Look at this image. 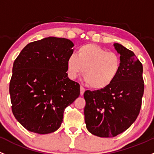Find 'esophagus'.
I'll use <instances>...</instances> for the list:
<instances>
[{
  "instance_id": "1",
  "label": "esophagus",
  "mask_w": 154,
  "mask_h": 154,
  "mask_svg": "<svg viewBox=\"0 0 154 154\" xmlns=\"http://www.w3.org/2000/svg\"><path fill=\"white\" fill-rule=\"evenodd\" d=\"M84 92H85V88L83 87L80 86V95H83Z\"/></svg>"
}]
</instances>
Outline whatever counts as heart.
Returning a JSON list of instances; mask_svg holds the SVG:
<instances>
[{
	"instance_id": "heart-1",
	"label": "heart",
	"mask_w": 154,
	"mask_h": 154,
	"mask_svg": "<svg viewBox=\"0 0 154 154\" xmlns=\"http://www.w3.org/2000/svg\"><path fill=\"white\" fill-rule=\"evenodd\" d=\"M121 65L120 57L116 53L108 52L93 43L79 47L77 55L71 54L66 62L71 79L76 78L83 71V78L95 90L104 89L111 85L120 72Z\"/></svg>"
}]
</instances>
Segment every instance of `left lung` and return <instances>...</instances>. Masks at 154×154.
I'll return each mask as SVG.
<instances>
[{
    "instance_id": "left-lung-1",
    "label": "left lung",
    "mask_w": 154,
    "mask_h": 154,
    "mask_svg": "<svg viewBox=\"0 0 154 154\" xmlns=\"http://www.w3.org/2000/svg\"><path fill=\"white\" fill-rule=\"evenodd\" d=\"M114 46L122 63L116 80L104 89L84 93L86 128L100 137H114L127 130L140 114L144 93L140 61L122 45Z\"/></svg>"
}]
</instances>
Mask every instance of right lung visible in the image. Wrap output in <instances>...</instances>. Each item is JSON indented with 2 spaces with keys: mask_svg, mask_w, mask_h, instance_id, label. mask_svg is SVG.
<instances>
[{
  "mask_svg": "<svg viewBox=\"0 0 154 154\" xmlns=\"http://www.w3.org/2000/svg\"><path fill=\"white\" fill-rule=\"evenodd\" d=\"M73 46L69 39L48 37L27 44L14 60L9 83L12 113L29 131H55L65 108L80 96V85L66 73Z\"/></svg>",
  "mask_w": 154,
  "mask_h": 154,
  "instance_id": "1",
  "label": "right lung"
}]
</instances>
